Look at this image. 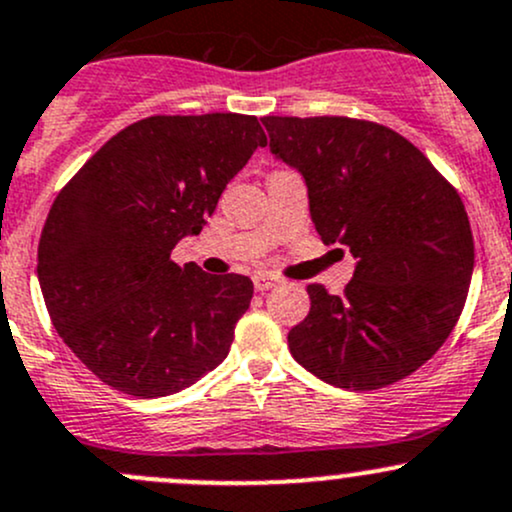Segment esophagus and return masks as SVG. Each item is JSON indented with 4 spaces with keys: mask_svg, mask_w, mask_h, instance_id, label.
Here are the masks:
<instances>
[{
    "mask_svg": "<svg viewBox=\"0 0 512 512\" xmlns=\"http://www.w3.org/2000/svg\"><path fill=\"white\" fill-rule=\"evenodd\" d=\"M252 282H255L257 291H269L277 286V279L269 277V274H255V277H252Z\"/></svg>",
    "mask_w": 512,
    "mask_h": 512,
    "instance_id": "1",
    "label": "esophagus"
}]
</instances>
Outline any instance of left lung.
Instances as JSON below:
<instances>
[{
  "label": "left lung",
  "instance_id": "obj_1",
  "mask_svg": "<svg viewBox=\"0 0 512 512\" xmlns=\"http://www.w3.org/2000/svg\"><path fill=\"white\" fill-rule=\"evenodd\" d=\"M269 150L301 174L325 245L357 257L345 294L308 284L289 330L296 362L338 389L406 379L457 325L474 272L469 216L452 184L391 128L347 116H265ZM267 145V143H265Z\"/></svg>",
  "mask_w": 512,
  "mask_h": 512
}]
</instances>
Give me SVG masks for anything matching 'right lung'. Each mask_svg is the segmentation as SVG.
Returning <instances> with one entry per match:
<instances>
[{
	"mask_svg": "<svg viewBox=\"0 0 512 512\" xmlns=\"http://www.w3.org/2000/svg\"><path fill=\"white\" fill-rule=\"evenodd\" d=\"M265 143L255 116H150L101 145L53 201L38 282L60 338L104 384L170 396L228 357L252 282L170 255Z\"/></svg>",
	"mask_w": 512,
	"mask_h": 512,
	"instance_id": "1",
	"label": "right lung"
}]
</instances>
